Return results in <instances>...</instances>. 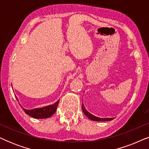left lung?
Here are the masks:
<instances>
[{"mask_svg": "<svg viewBox=\"0 0 149 149\" xmlns=\"http://www.w3.org/2000/svg\"><path fill=\"white\" fill-rule=\"evenodd\" d=\"M82 110H83V113H84L89 119L92 120V121H111V120H113L114 119V118H100V117H96V116L93 115L92 114L89 113V112L87 111L86 109L85 108V106L83 104V103L82 104Z\"/></svg>", "mask_w": 149, "mask_h": 149, "instance_id": "obj_1", "label": "left lung"}]
</instances>
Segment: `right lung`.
Wrapping results in <instances>:
<instances>
[{"instance_id":"1","label":"right lung","mask_w":149,"mask_h":149,"mask_svg":"<svg viewBox=\"0 0 149 149\" xmlns=\"http://www.w3.org/2000/svg\"><path fill=\"white\" fill-rule=\"evenodd\" d=\"M15 97L16 99H17V100L19 101L18 100L17 97L16 96ZM59 101H60V100H58L56 103H54V104L52 105L46 106V107L42 108H36V109L30 110L24 109V108L22 107L20 104L19 105L21 106V107L22 108V109L24 110V111L25 112L27 115H30V117L35 118V119H45V118L50 117L51 116H52L55 113H56L57 107H58V105L59 104Z\"/></svg>"}]
</instances>
